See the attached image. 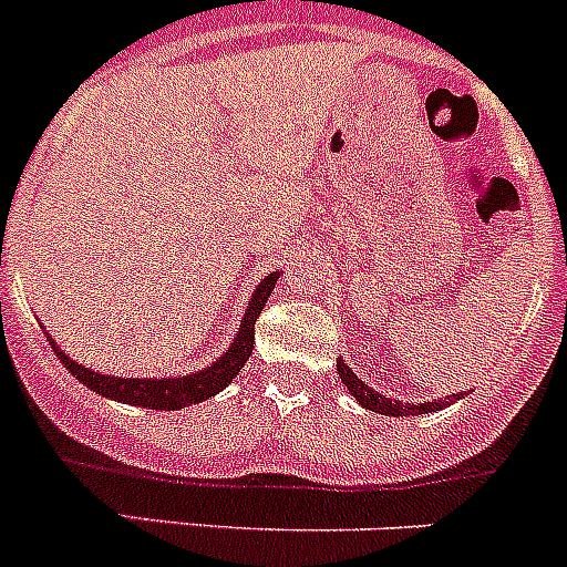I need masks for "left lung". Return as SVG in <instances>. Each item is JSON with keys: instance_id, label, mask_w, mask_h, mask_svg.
Masks as SVG:
<instances>
[{"instance_id": "left-lung-1", "label": "left lung", "mask_w": 567, "mask_h": 567, "mask_svg": "<svg viewBox=\"0 0 567 567\" xmlns=\"http://www.w3.org/2000/svg\"><path fill=\"white\" fill-rule=\"evenodd\" d=\"M337 373H340L342 385L351 391V396L362 404L365 410H373V413L382 415H422V413H435V410L446 408V404H453L455 399H461L464 393H453V396L439 399V402H424V404H410V402H399V399H388L382 393H377L373 388H368L360 377H357L351 368L346 365V360L337 362Z\"/></svg>"}]
</instances>
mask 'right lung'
<instances>
[{
  "label": "right lung",
  "instance_id": "add662e5",
  "mask_svg": "<svg viewBox=\"0 0 567 567\" xmlns=\"http://www.w3.org/2000/svg\"><path fill=\"white\" fill-rule=\"evenodd\" d=\"M278 275L280 272L264 275L261 284H258L256 292H252V298H249L247 311H244L241 329H238V334L233 337L230 348H227L225 354L213 362V365H207L205 371L188 373V377H174V379L112 377V373H97L92 371V368L78 365V362L70 360V357H66L53 340H50V346H53L61 365H64L78 382H83L90 391L101 393V396L114 399V402H123V404H137V408H148V410L188 408V404L205 402V399L225 391L233 379H236V373L244 368V362L249 360L252 346H256V320L264 311V306H267L275 284H278Z\"/></svg>",
  "mask_w": 567,
  "mask_h": 567
}]
</instances>
